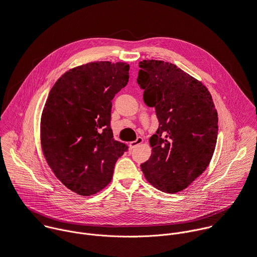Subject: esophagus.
I'll return each mask as SVG.
<instances>
[{
  "label": "esophagus",
  "instance_id": "1",
  "mask_svg": "<svg viewBox=\"0 0 257 257\" xmlns=\"http://www.w3.org/2000/svg\"><path fill=\"white\" fill-rule=\"evenodd\" d=\"M143 142H144V139H143L142 137H139L135 142H131V143H130V148H131V149H135V148H137L139 145H141Z\"/></svg>",
  "mask_w": 257,
  "mask_h": 257
}]
</instances>
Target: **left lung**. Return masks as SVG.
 I'll return each mask as SVG.
<instances>
[{"label":"left lung","mask_w":257,"mask_h":257,"mask_svg":"<svg viewBox=\"0 0 257 257\" xmlns=\"http://www.w3.org/2000/svg\"><path fill=\"white\" fill-rule=\"evenodd\" d=\"M138 83L144 101L156 108L159 128L150 138L152 155L141 165L155 188L177 193L209 166L218 135V114L207 87L175 64L143 60Z\"/></svg>","instance_id":"8db88e82"}]
</instances>
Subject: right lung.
Wrapping results in <instances>:
<instances>
[{
	"mask_svg": "<svg viewBox=\"0 0 257 257\" xmlns=\"http://www.w3.org/2000/svg\"><path fill=\"white\" fill-rule=\"evenodd\" d=\"M125 62L97 61L65 72L51 88L40 122L43 155L56 178L80 195H94L112 178L127 146L113 140L111 100L128 82Z\"/></svg>",
	"mask_w": 257,
	"mask_h": 257,
	"instance_id": "right-lung-1",
	"label": "right lung"
}]
</instances>
